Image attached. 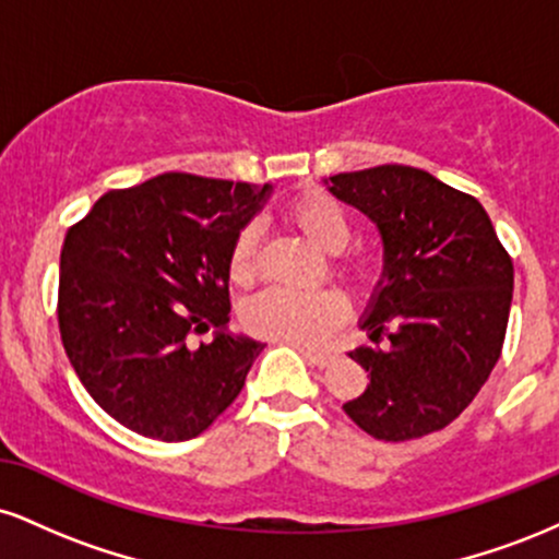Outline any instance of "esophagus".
Here are the masks:
<instances>
[{
  "instance_id": "esophagus-1",
  "label": "esophagus",
  "mask_w": 559,
  "mask_h": 559,
  "mask_svg": "<svg viewBox=\"0 0 559 559\" xmlns=\"http://www.w3.org/2000/svg\"><path fill=\"white\" fill-rule=\"evenodd\" d=\"M297 352L301 357H305V362H310V365H316V368H325V365H329L333 357H331V352H320V349H307V346H297Z\"/></svg>"
}]
</instances>
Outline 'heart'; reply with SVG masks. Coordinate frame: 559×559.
I'll use <instances>...</instances> for the list:
<instances>
[{
    "mask_svg": "<svg viewBox=\"0 0 559 559\" xmlns=\"http://www.w3.org/2000/svg\"><path fill=\"white\" fill-rule=\"evenodd\" d=\"M288 221L323 254H338L352 239V221L346 210L329 194H305L288 207ZM260 226L247 223L236 234L230 247L228 271L234 284L247 286L258 273ZM370 275L368 262L357 260L344 267V278L352 286H362ZM344 320V305L336 294H288L271 288L262 292L243 307V325L254 336L284 342L294 346L318 344L325 333L336 329Z\"/></svg>",
    "mask_w": 559,
    "mask_h": 559,
    "instance_id": "b5f03b06",
    "label": "heart"
}]
</instances>
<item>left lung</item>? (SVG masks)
Here are the masks:
<instances>
[{
    "label": "left lung",
    "mask_w": 559,
    "mask_h": 559,
    "mask_svg": "<svg viewBox=\"0 0 559 559\" xmlns=\"http://www.w3.org/2000/svg\"><path fill=\"white\" fill-rule=\"evenodd\" d=\"M338 202L376 223L383 273L349 352L370 383L344 404L365 433L407 441L441 431L476 400L502 355L512 260L476 197L409 165L338 173ZM386 332L390 344L377 338Z\"/></svg>",
    "instance_id": "left-lung-1"
}]
</instances>
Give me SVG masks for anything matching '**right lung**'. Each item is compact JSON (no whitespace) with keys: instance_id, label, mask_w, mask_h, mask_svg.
<instances>
[{"instance_id":"obj_1","label":"right lung","mask_w":559,"mask_h":559,"mask_svg":"<svg viewBox=\"0 0 559 559\" xmlns=\"http://www.w3.org/2000/svg\"><path fill=\"white\" fill-rule=\"evenodd\" d=\"M271 194V183L163 173L107 191L68 230L62 344L92 400L120 426L189 441L239 396L265 344L228 329V258ZM210 328V345L188 342Z\"/></svg>"}]
</instances>
